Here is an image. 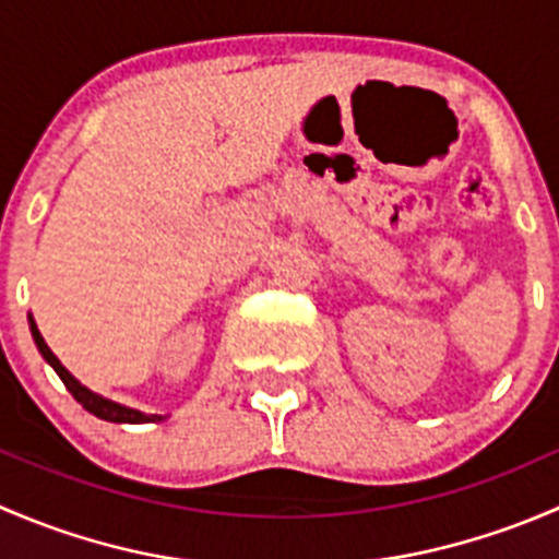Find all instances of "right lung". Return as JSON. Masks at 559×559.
<instances>
[{"label": "right lung", "mask_w": 559, "mask_h": 559, "mask_svg": "<svg viewBox=\"0 0 559 559\" xmlns=\"http://www.w3.org/2000/svg\"><path fill=\"white\" fill-rule=\"evenodd\" d=\"M29 330H32V337H35V343H37V348H39V354H43L45 362H48L50 368L59 373V379L64 381L67 389H70L72 397H75L78 403H81L83 408L88 411V414L99 416V419H105V421H118V425H143V421H162V416L143 414V411H134V408H127V405L112 403V400L103 397V394H94L92 389L83 386L81 381H78L75 376H72L70 370H67L64 365L59 362V357L50 352L48 343H45L43 335H39V330H37V324H35V319H32V316H29Z\"/></svg>", "instance_id": "1"}]
</instances>
